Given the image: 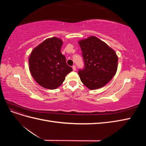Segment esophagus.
<instances>
[{
	"instance_id": "1",
	"label": "esophagus",
	"mask_w": 146,
	"mask_h": 146,
	"mask_svg": "<svg viewBox=\"0 0 146 146\" xmlns=\"http://www.w3.org/2000/svg\"><path fill=\"white\" fill-rule=\"evenodd\" d=\"M72 69H73L74 71H75V70H76V66H75V65L72 66Z\"/></svg>"
}]
</instances>
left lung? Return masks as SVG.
I'll return each instance as SVG.
<instances>
[{
    "label": "left lung",
    "mask_w": 146,
    "mask_h": 146,
    "mask_svg": "<svg viewBox=\"0 0 146 146\" xmlns=\"http://www.w3.org/2000/svg\"><path fill=\"white\" fill-rule=\"evenodd\" d=\"M84 68L78 70L82 82L90 90L103 87L116 74L118 57L107 44L96 36L79 41Z\"/></svg>",
    "instance_id": "1"
}]
</instances>
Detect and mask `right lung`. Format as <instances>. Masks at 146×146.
Segmentation results:
<instances>
[{
  "instance_id": "add662e5",
  "label": "right lung",
  "mask_w": 146,
  "mask_h": 146,
  "mask_svg": "<svg viewBox=\"0 0 146 146\" xmlns=\"http://www.w3.org/2000/svg\"><path fill=\"white\" fill-rule=\"evenodd\" d=\"M61 39L51 38L35 47L29 58L30 71L39 85L49 90L60 86L72 68L61 54Z\"/></svg>"
}]
</instances>
